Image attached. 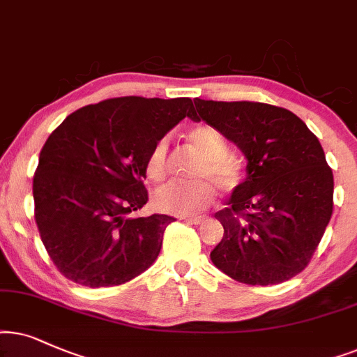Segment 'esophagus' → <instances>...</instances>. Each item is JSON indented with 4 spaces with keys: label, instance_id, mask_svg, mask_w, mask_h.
<instances>
[{
    "label": "esophagus",
    "instance_id": "esophagus-1",
    "mask_svg": "<svg viewBox=\"0 0 357 357\" xmlns=\"http://www.w3.org/2000/svg\"><path fill=\"white\" fill-rule=\"evenodd\" d=\"M184 222L194 223V225H201V223L207 222V217H183Z\"/></svg>",
    "mask_w": 357,
    "mask_h": 357
}]
</instances>
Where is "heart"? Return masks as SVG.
<instances>
[{
	"label": "heart",
	"instance_id": "1",
	"mask_svg": "<svg viewBox=\"0 0 357 357\" xmlns=\"http://www.w3.org/2000/svg\"><path fill=\"white\" fill-rule=\"evenodd\" d=\"M188 140L204 156L196 169L197 179L215 181L223 189L235 188L240 181V169L227 156V145L220 132L207 123H197L189 129ZM168 137L151 146L146 158V174L153 181H161L168 173ZM208 181L169 183L161 186L153 196L158 211L173 215H192L206 208L213 199V186Z\"/></svg>",
	"mask_w": 357,
	"mask_h": 357
}]
</instances>
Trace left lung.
<instances>
[{
  "label": "left lung",
  "instance_id": "obj_1",
  "mask_svg": "<svg viewBox=\"0 0 357 357\" xmlns=\"http://www.w3.org/2000/svg\"><path fill=\"white\" fill-rule=\"evenodd\" d=\"M206 121L243 151L246 179L215 213L223 238L211 259L235 281L279 284L310 263L333 213V173L305 122L284 107L196 98Z\"/></svg>",
  "mask_w": 357,
  "mask_h": 357
}]
</instances>
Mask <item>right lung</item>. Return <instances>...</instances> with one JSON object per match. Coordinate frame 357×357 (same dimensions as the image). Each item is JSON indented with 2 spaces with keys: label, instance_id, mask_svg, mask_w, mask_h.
I'll return each instance as SVG.
<instances>
[{
  "label": "right lung",
  "instance_id": "right-lung-1",
  "mask_svg": "<svg viewBox=\"0 0 357 357\" xmlns=\"http://www.w3.org/2000/svg\"><path fill=\"white\" fill-rule=\"evenodd\" d=\"M194 111L189 98H112L70 114L42 146L32 194L37 228L66 279L121 286L149 269L173 217H132L149 201L151 146Z\"/></svg>",
  "mask_w": 357,
  "mask_h": 357
}]
</instances>
